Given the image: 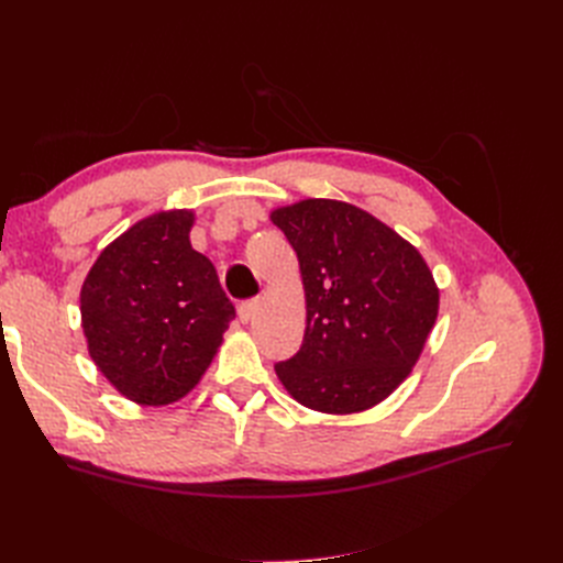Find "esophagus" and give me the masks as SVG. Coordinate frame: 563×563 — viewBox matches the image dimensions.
Segmentation results:
<instances>
[{"label": "esophagus", "instance_id": "obj_1", "mask_svg": "<svg viewBox=\"0 0 563 563\" xmlns=\"http://www.w3.org/2000/svg\"><path fill=\"white\" fill-rule=\"evenodd\" d=\"M255 312H258V300H246L236 308V314H240L242 323H249L255 317Z\"/></svg>", "mask_w": 563, "mask_h": 563}]
</instances>
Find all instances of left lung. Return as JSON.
Here are the masks:
<instances>
[{
	"mask_svg": "<svg viewBox=\"0 0 563 563\" xmlns=\"http://www.w3.org/2000/svg\"><path fill=\"white\" fill-rule=\"evenodd\" d=\"M294 246L305 288L302 345L275 366L298 404L362 413L413 371L439 314V286L420 251L368 211L300 199L269 213Z\"/></svg>",
	"mask_w": 563,
	"mask_h": 563,
	"instance_id": "8db88e82",
	"label": "left lung"
}]
</instances>
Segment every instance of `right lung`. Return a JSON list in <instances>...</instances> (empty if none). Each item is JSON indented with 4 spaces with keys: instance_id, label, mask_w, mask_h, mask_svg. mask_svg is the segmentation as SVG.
<instances>
[{
    "instance_id": "obj_1",
    "label": "right lung",
    "mask_w": 563,
    "mask_h": 563,
    "mask_svg": "<svg viewBox=\"0 0 563 563\" xmlns=\"http://www.w3.org/2000/svg\"><path fill=\"white\" fill-rule=\"evenodd\" d=\"M192 225L190 209L139 220L103 249L81 284L89 356L135 404L183 399L234 319L213 263L190 244Z\"/></svg>"
}]
</instances>
